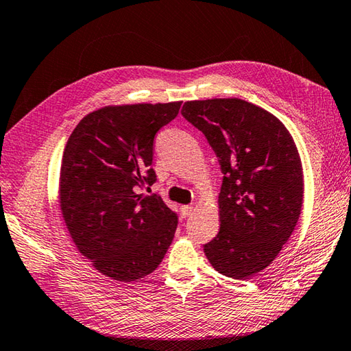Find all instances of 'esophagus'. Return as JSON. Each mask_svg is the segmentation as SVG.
I'll list each match as a JSON object with an SVG mask.
<instances>
[{
    "label": "esophagus",
    "mask_w": 351,
    "mask_h": 351,
    "mask_svg": "<svg viewBox=\"0 0 351 351\" xmlns=\"http://www.w3.org/2000/svg\"><path fill=\"white\" fill-rule=\"evenodd\" d=\"M191 211H193V205H182L181 207V216L185 219L191 215Z\"/></svg>",
    "instance_id": "obj_1"
}]
</instances>
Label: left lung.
<instances>
[{
    "instance_id": "left-lung-1",
    "label": "left lung",
    "mask_w": 351,
    "mask_h": 351,
    "mask_svg": "<svg viewBox=\"0 0 351 351\" xmlns=\"http://www.w3.org/2000/svg\"><path fill=\"white\" fill-rule=\"evenodd\" d=\"M182 117L201 130L223 173L221 230L204 245L216 271L243 280L278 256L298 222L303 169L283 123L240 99L184 103Z\"/></svg>"
}]
</instances>
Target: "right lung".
<instances>
[{
	"mask_svg": "<svg viewBox=\"0 0 351 351\" xmlns=\"http://www.w3.org/2000/svg\"><path fill=\"white\" fill-rule=\"evenodd\" d=\"M181 101L109 106L88 114L62 156L60 210L77 250L103 276L135 281L154 272L173 240L178 215L156 193L154 140Z\"/></svg>",
	"mask_w": 351,
	"mask_h": 351,
	"instance_id": "right-lung-1",
	"label": "right lung"
}]
</instances>
